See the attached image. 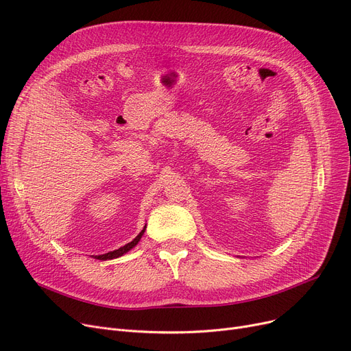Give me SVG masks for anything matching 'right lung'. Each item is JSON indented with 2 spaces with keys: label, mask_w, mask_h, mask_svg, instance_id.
Instances as JSON below:
<instances>
[{
  "label": "right lung",
  "mask_w": 351,
  "mask_h": 351,
  "mask_svg": "<svg viewBox=\"0 0 351 351\" xmlns=\"http://www.w3.org/2000/svg\"><path fill=\"white\" fill-rule=\"evenodd\" d=\"M145 229H146V225L143 226V229L141 230V233L134 239L132 242L126 243L125 246H122V247H119V249H117V250H114V252H109V253H105V254L95 256V259H98V261H110V259H117V257H119V256H122V254L128 253L129 250L134 249V247L138 245V242L141 241V237H142V236H143V233H145Z\"/></svg>",
  "instance_id": "add662e5"
}]
</instances>
